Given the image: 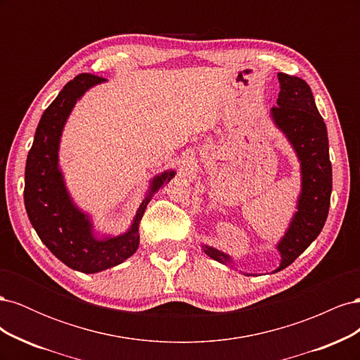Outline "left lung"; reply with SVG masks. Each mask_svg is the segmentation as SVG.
I'll list each match as a JSON object with an SVG mask.
<instances>
[{"instance_id":"1","label":"left lung","mask_w":360,"mask_h":360,"mask_svg":"<svg viewBox=\"0 0 360 360\" xmlns=\"http://www.w3.org/2000/svg\"><path fill=\"white\" fill-rule=\"evenodd\" d=\"M278 106L271 108L276 126L287 135L300 159L302 193L297 212L285 237L278 245L282 261L276 271L288 267L321 233L328 219L332 193V163L326 123L314 102L309 85L297 76L278 73ZM219 263H231L221 250L202 246Z\"/></svg>"}]
</instances>
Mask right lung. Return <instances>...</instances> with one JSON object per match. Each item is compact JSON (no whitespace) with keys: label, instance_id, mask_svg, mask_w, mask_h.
I'll return each instance as SVG.
<instances>
[{"label":"right lung","instance_id":"1","mask_svg":"<svg viewBox=\"0 0 360 360\" xmlns=\"http://www.w3.org/2000/svg\"><path fill=\"white\" fill-rule=\"evenodd\" d=\"M103 81L102 76L81 73L63 86L40 118L25 167L24 202L31 225L53 255L82 274H97L135 254L139 245V221L148 201L176 174L167 171L153 180L126 234L105 240L94 237L89 217L72 204L64 188L58 169V144L63 126L76 101L90 86Z\"/></svg>","mask_w":360,"mask_h":360}]
</instances>
